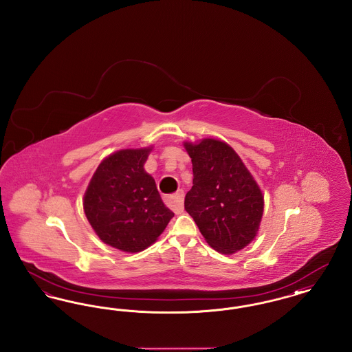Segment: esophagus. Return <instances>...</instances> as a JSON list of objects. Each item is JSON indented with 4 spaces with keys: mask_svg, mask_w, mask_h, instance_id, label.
Segmentation results:
<instances>
[{
    "mask_svg": "<svg viewBox=\"0 0 352 352\" xmlns=\"http://www.w3.org/2000/svg\"><path fill=\"white\" fill-rule=\"evenodd\" d=\"M184 191L178 190L174 195L168 198V204L173 208L175 214H182L184 212Z\"/></svg>",
    "mask_w": 352,
    "mask_h": 352,
    "instance_id": "obj_1",
    "label": "esophagus"
}]
</instances>
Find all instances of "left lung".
Masks as SVG:
<instances>
[{"mask_svg": "<svg viewBox=\"0 0 352 352\" xmlns=\"http://www.w3.org/2000/svg\"><path fill=\"white\" fill-rule=\"evenodd\" d=\"M192 162V187L184 208L215 251L232 254L257 234L263 192L237 153L226 142L204 138L184 142Z\"/></svg>", "mask_w": 352, "mask_h": 352, "instance_id": "8db88e82", "label": "left lung"}]
</instances>
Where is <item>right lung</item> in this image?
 Here are the masks:
<instances>
[{
	"mask_svg": "<svg viewBox=\"0 0 352 352\" xmlns=\"http://www.w3.org/2000/svg\"><path fill=\"white\" fill-rule=\"evenodd\" d=\"M151 151L124 149L111 154L96 168L84 194V212L94 231L120 251L146 250L174 217L153 177L144 170Z\"/></svg>",
	"mask_w": 352,
	"mask_h": 352,
	"instance_id": "obj_1",
	"label": "right lung"
}]
</instances>
